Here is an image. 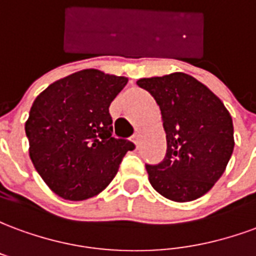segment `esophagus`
Segmentation results:
<instances>
[{"label":"esophagus","instance_id":"34e87169","mask_svg":"<svg viewBox=\"0 0 256 256\" xmlns=\"http://www.w3.org/2000/svg\"><path fill=\"white\" fill-rule=\"evenodd\" d=\"M133 142L136 145H138V142H140V134H134V136H133Z\"/></svg>","mask_w":256,"mask_h":256}]
</instances>
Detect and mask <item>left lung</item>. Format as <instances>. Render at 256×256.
I'll use <instances>...</instances> for the list:
<instances>
[{
  "label": "left lung",
  "instance_id": "left-lung-1",
  "mask_svg": "<svg viewBox=\"0 0 256 256\" xmlns=\"http://www.w3.org/2000/svg\"><path fill=\"white\" fill-rule=\"evenodd\" d=\"M137 84L158 102L166 132L163 162L145 166L150 185L178 203L202 198L224 174L233 154L230 114L206 84L188 74L141 78Z\"/></svg>",
  "mask_w": 256,
  "mask_h": 256
}]
</instances>
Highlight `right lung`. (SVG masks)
Here are the masks:
<instances>
[{
    "instance_id": "1",
    "label": "right lung",
    "mask_w": 256,
    "mask_h": 256,
    "mask_svg": "<svg viewBox=\"0 0 256 256\" xmlns=\"http://www.w3.org/2000/svg\"><path fill=\"white\" fill-rule=\"evenodd\" d=\"M126 76L88 68L49 84L26 122L28 152L38 174L66 200L98 194L116 176L134 144L112 137L110 104Z\"/></svg>"
}]
</instances>
